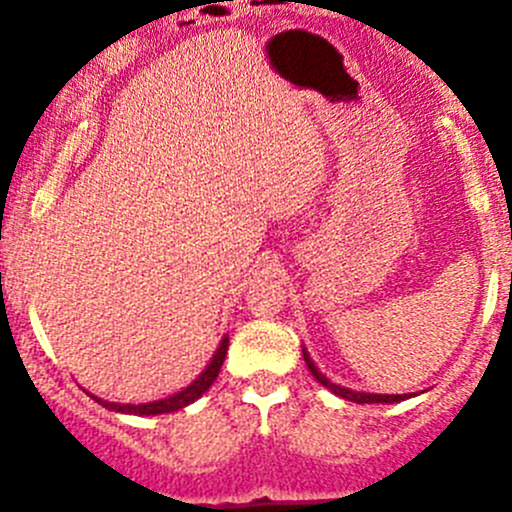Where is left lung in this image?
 <instances>
[{
	"instance_id": "1",
	"label": "left lung",
	"mask_w": 512,
	"mask_h": 512,
	"mask_svg": "<svg viewBox=\"0 0 512 512\" xmlns=\"http://www.w3.org/2000/svg\"><path fill=\"white\" fill-rule=\"evenodd\" d=\"M302 356H305V364L310 368L312 376L317 378V383H322L324 388L332 390L334 395H339V398L344 400H351V403H359V405H366V403H400V400H408V398H415V395L420 393H403V395H383V393H364V390H351V388H344L339 386V383H332L327 376L320 371V368L315 366V361L310 359V354H307V349L302 346Z\"/></svg>"
}]
</instances>
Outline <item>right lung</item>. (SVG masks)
I'll return each instance as SVG.
<instances>
[{
    "label": "right lung",
    "mask_w": 512,
    "mask_h": 512,
    "mask_svg": "<svg viewBox=\"0 0 512 512\" xmlns=\"http://www.w3.org/2000/svg\"><path fill=\"white\" fill-rule=\"evenodd\" d=\"M227 349H229V337L224 334L222 342H219V346H217V351L212 354L210 364L205 366V371H202L200 376L190 383V386L180 388L178 393L168 395V398L151 400V403H141V405H131V403L122 405V403H109V400L97 398V395H92V393H87V395H90L95 403H100L102 408H107L112 412H122V415H163V412L183 410V408H188L190 403H195L197 398H202V393H205V390H210L212 383L217 381L219 368H222L224 356H227Z\"/></svg>",
    "instance_id": "right-lung-1"
}]
</instances>
